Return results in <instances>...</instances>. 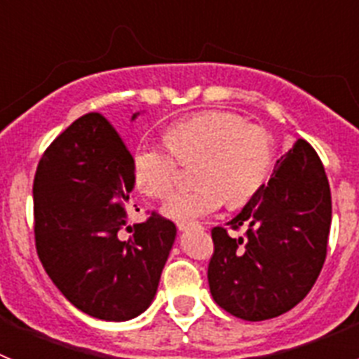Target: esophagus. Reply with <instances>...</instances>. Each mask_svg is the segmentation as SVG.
I'll return each instance as SVG.
<instances>
[{"label":"esophagus","instance_id":"obj_1","mask_svg":"<svg viewBox=\"0 0 359 359\" xmlns=\"http://www.w3.org/2000/svg\"><path fill=\"white\" fill-rule=\"evenodd\" d=\"M177 230H187V228H192V226H199L198 223H192V221H177L176 223Z\"/></svg>","mask_w":359,"mask_h":359}]
</instances>
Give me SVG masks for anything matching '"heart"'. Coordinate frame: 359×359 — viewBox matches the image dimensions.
<instances>
[{"instance_id": "obj_1", "label": "heart", "mask_w": 359, "mask_h": 359, "mask_svg": "<svg viewBox=\"0 0 359 359\" xmlns=\"http://www.w3.org/2000/svg\"><path fill=\"white\" fill-rule=\"evenodd\" d=\"M160 145L142 144L133 152L136 187L152 199L172 192L177 164L192 167L194 187L177 190L163 205L174 221H192L217 210L224 201L239 208L252 201L268 183L275 165L273 138L230 111H203L170 123Z\"/></svg>"}]
</instances>
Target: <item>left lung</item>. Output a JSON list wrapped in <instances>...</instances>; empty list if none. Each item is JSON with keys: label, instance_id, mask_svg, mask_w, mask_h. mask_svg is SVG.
Listing matches in <instances>:
<instances>
[{"label": "left lung", "instance_id": "8db88e82", "mask_svg": "<svg viewBox=\"0 0 359 359\" xmlns=\"http://www.w3.org/2000/svg\"><path fill=\"white\" fill-rule=\"evenodd\" d=\"M212 228L208 286L215 304L248 322L275 318L304 300L327 255L331 189L306 140L282 154L268 185L231 219Z\"/></svg>", "mask_w": 359, "mask_h": 359}]
</instances>
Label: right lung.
<instances>
[{"instance_id": "add662e5", "label": "right lung", "mask_w": 359, "mask_h": 359, "mask_svg": "<svg viewBox=\"0 0 359 359\" xmlns=\"http://www.w3.org/2000/svg\"><path fill=\"white\" fill-rule=\"evenodd\" d=\"M131 158L109 120L88 113L50 144L34 177L41 264L77 309L113 322L151 306L176 239L156 212L129 224Z\"/></svg>"}]
</instances>
